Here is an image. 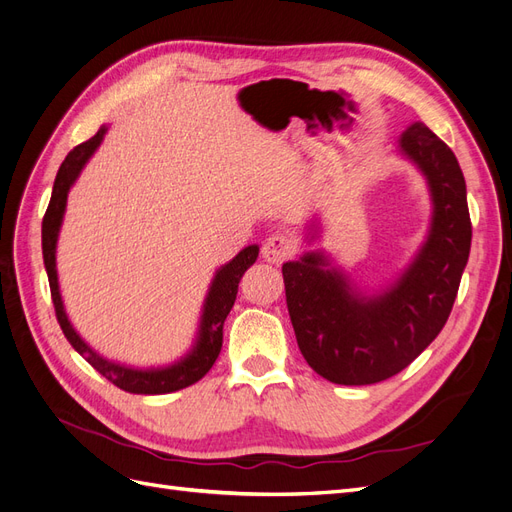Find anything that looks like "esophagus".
Instances as JSON below:
<instances>
[{"label":"esophagus","instance_id":"1","mask_svg":"<svg viewBox=\"0 0 512 512\" xmlns=\"http://www.w3.org/2000/svg\"><path fill=\"white\" fill-rule=\"evenodd\" d=\"M294 254V241L288 235H271L262 245V258L273 265H280Z\"/></svg>","mask_w":512,"mask_h":512}]
</instances>
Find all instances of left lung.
<instances>
[{
    "instance_id": "1",
    "label": "left lung",
    "mask_w": 512,
    "mask_h": 512,
    "mask_svg": "<svg viewBox=\"0 0 512 512\" xmlns=\"http://www.w3.org/2000/svg\"><path fill=\"white\" fill-rule=\"evenodd\" d=\"M397 149L421 170L433 209L421 250L397 280L365 294L322 250L282 267L299 350L335 384H374L406 369L442 331L468 265L472 222L455 153L423 121L401 132ZM318 228L307 226V243Z\"/></svg>"
}]
</instances>
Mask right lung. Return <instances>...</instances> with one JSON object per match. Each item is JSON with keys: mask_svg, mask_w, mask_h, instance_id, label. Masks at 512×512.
<instances>
[{"mask_svg": "<svg viewBox=\"0 0 512 512\" xmlns=\"http://www.w3.org/2000/svg\"><path fill=\"white\" fill-rule=\"evenodd\" d=\"M106 130L108 128L102 126L96 136H91L89 141L81 143L79 147H74L66 156V160L61 162L55 183H53L51 203H49V209H46V213H44V220H42V256H44L46 275H49L55 314L59 320V327L68 337L72 348L79 352L91 367L100 371L106 380H111L115 386H119V389L128 391V393H136V395H164V393L181 391V389H185V386H190L203 378L213 367L215 359H218V354L222 350L224 320L230 314L232 305H235L243 273L250 269L258 258V245L243 247V250L235 258L215 271L209 292L205 297V303H203V314H200V324H198L194 346L190 348L188 354L181 356L179 361H175L173 365H166V367L138 369V367L108 361L106 356L98 354L79 333H76L72 322L68 320L66 307H64V301H61V292H59L57 258L55 256H57V239H59L61 222H64V213H66V205H68V192L76 183V179H79L81 170L85 168L89 158L94 156L98 147L102 145Z\"/></svg>", "mask_w": 512, "mask_h": 512, "instance_id": "add662e5", "label": "right lung"}]
</instances>
